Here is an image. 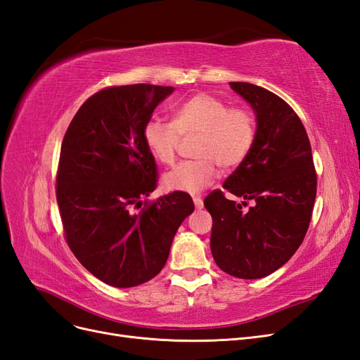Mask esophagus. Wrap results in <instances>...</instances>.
<instances>
[{"label": "esophagus", "instance_id": "1", "mask_svg": "<svg viewBox=\"0 0 360 360\" xmlns=\"http://www.w3.org/2000/svg\"><path fill=\"white\" fill-rule=\"evenodd\" d=\"M193 200V204H195V207H197V209H202V200H201V197H193L192 198Z\"/></svg>", "mask_w": 360, "mask_h": 360}]
</instances>
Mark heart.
Instances as JSON below:
<instances>
[{"instance_id":"b5f03b06","label":"heart","mask_w":360,"mask_h":360,"mask_svg":"<svg viewBox=\"0 0 360 360\" xmlns=\"http://www.w3.org/2000/svg\"><path fill=\"white\" fill-rule=\"evenodd\" d=\"M197 136L193 156L163 176L171 191L201 192L214 180L216 165L233 171L248 159L257 139V120L248 108L230 106L210 93H197L177 106L174 122L151 118L144 126L148 151L163 165L176 160L183 138Z\"/></svg>"}]
</instances>
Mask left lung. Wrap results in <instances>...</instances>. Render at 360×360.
<instances>
[{
	"mask_svg": "<svg viewBox=\"0 0 360 360\" xmlns=\"http://www.w3.org/2000/svg\"><path fill=\"white\" fill-rule=\"evenodd\" d=\"M257 114V139L224 189L204 200L213 219L210 248L225 274L258 279L274 274L296 252L309 228L317 195L311 143L299 115L279 96L248 82H230Z\"/></svg>",
	"mask_w": 360,
	"mask_h": 360,
	"instance_id": "1",
	"label": "left lung"
}]
</instances>
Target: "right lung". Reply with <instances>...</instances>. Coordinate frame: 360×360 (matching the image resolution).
<instances>
[{
	"label": "right lung",
	"instance_id": "obj_1",
	"mask_svg": "<svg viewBox=\"0 0 360 360\" xmlns=\"http://www.w3.org/2000/svg\"><path fill=\"white\" fill-rule=\"evenodd\" d=\"M172 90L106 86L82 103L63 138L56 193L64 237L91 275L117 288L155 278L193 212L191 195L180 191L142 201L158 188L144 126Z\"/></svg>",
	"mask_w": 360,
	"mask_h": 360
}]
</instances>
